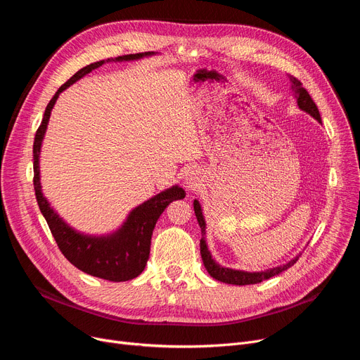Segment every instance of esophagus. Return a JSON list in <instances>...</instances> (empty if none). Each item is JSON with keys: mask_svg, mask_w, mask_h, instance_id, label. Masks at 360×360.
Segmentation results:
<instances>
[{"mask_svg": "<svg viewBox=\"0 0 360 360\" xmlns=\"http://www.w3.org/2000/svg\"><path fill=\"white\" fill-rule=\"evenodd\" d=\"M186 185H188V188H191V190H195L197 185H198V181H197V178L194 175H191L190 178L186 179Z\"/></svg>", "mask_w": 360, "mask_h": 360, "instance_id": "34e87169", "label": "esophagus"}]
</instances>
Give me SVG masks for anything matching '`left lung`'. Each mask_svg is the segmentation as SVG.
Returning a JSON list of instances; mask_svg holds the SVG:
<instances>
[{"label": "left lung", "instance_id": "left-lung-1", "mask_svg": "<svg viewBox=\"0 0 360 360\" xmlns=\"http://www.w3.org/2000/svg\"><path fill=\"white\" fill-rule=\"evenodd\" d=\"M290 83H292V90L295 93V98L297 101V105L302 110L308 112L309 115H312L318 122H321V117H319V110L315 105V102L312 101V98L309 96L308 90L302 86L300 80H297L293 75H289ZM194 212L198 220V224L201 228V240H200V252H201V258L204 262L205 270L209 271V274L223 283H228V285H236V286H245V285H255V283H259L262 280H267L281 271L288 270L289 267H292L293 264L297 261L299 257H296L295 259L289 261L286 266H280L276 269H270L267 271H259V273H248V271H239V270H232V269H226L219 266V264L212 258V254L209 252V248L205 245V221L202 217V212H201V205L200 202L195 200L194 201Z\"/></svg>", "mask_w": 360, "mask_h": 360}]
</instances>
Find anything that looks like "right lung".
I'll list each match as a JSON object with an SVG mask.
<instances>
[{"label":"right lung","mask_w":360,"mask_h":360,"mask_svg":"<svg viewBox=\"0 0 360 360\" xmlns=\"http://www.w3.org/2000/svg\"><path fill=\"white\" fill-rule=\"evenodd\" d=\"M151 52L129 53L115 58L117 61H129L139 60ZM105 61L93 63L80 71L75 72L71 79H68L53 94L49 101L42 122L36 131L33 143V185L37 204H39L41 213L46 219V223L51 229V233L58 245L63 255L79 270L109 281H127L141 274L144 270L148 255H150V242L158 219L163 213L166 207L185 197V191L179 186H172L169 190L150 198L141 205L136 207L131 212L122 228L110 236H86L72 231L70 226L63 221V219L56 214L41 190L39 181V151L42 140L46 131V125L51 117V110L58 99L60 93L65 90L70 84L80 80L83 75L91 70L98 68Z\"/></svg>","instance_id":"add662e5"}]
</instances>
